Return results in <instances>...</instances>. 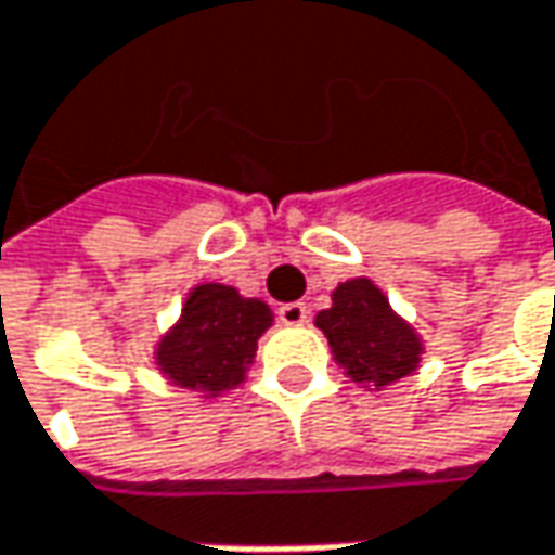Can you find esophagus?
Returning <instances> with one entry per match:
<instances>
[{
  "mask_svg": "<svg viewBox=\"0 0 555 555\" xmlns=\"http://www.w3.org/2000/svg\"><path fill=\"white\" fill-rule=\"evenodd\" d=\"M279 323H285V326H301V323H308V305H301V301L282 305V308H279Z\"/></svg>",
  "mask_w": 555,
  "mask_h": 555,
  "instance_id": "34e87169",
  "label": "esophagus"
}]
</instances>
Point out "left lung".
Masks as SVG:
<instances>
[{"mask_svg": "<svg viewBox=\"0 0 555 555\" xmlns=\"http://www.w3.org/2000/svg\"><path fill=\"white\" fill-rule=\"evenodd\" d=\"M317 326L330 339L336 364L364 386H392L414 374L424 354V343L405 323L383 288L358 276L339 282L333 292V308L317 313Z\"/></svg>", "mask_w": 555, "mask_h": 555, "instance_id": "obj_1", "label": "left lung"}]
</instances>
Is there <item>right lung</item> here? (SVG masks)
I'll return each instance as SVG.
<instances>
[{
    "instance_id": "obj_1",
    "label": "right lung",
    "mask_w": 555,
    "mask_h": 555,
    "mask_svg": "<svg viewBox=\"0 0 555 555\" xmlns=\"http://www.w3.org/2000/svg\"><path fill=\"white\" fill-rule=\"evenodd\" d=\"M273 326V310L222 282H201L188 292L179 323L156 343V367L169 383L207 399L245 383L257 339Z\"/></svg>"
}]
</instances>
